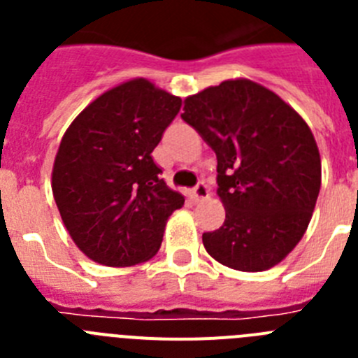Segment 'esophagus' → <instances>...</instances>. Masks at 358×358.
<instances>
[{
    "label": "esophagus",
    "instance_id": "esophagus-1",
    "mask_svg": "<svg viewBox=\"0 0 358 358\" xmlns=\"http://www.w3.org/2000/svg\"><path fill=\"white\" fill-rule=\"evenodd\" d=\"M208 195H210V189H208L206 182H199V185L192 189V199H194L195 202L202 201V199H206Z\"/></svg>",
    "mask_w": 358,
    "mask_h": 358
}]
</instances>
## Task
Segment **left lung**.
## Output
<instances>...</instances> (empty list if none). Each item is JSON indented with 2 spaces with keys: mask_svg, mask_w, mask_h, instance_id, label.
Masks as SVG:
<instances>
[{
  "mask_svg": "<svg viewBox=\"0 0 358 358\" xmlns=\"http://www.w3.org/2000/svg\"><path fill=\"white\" fill-rule=\"evenodd\" d=\"M181 118L217 154L226 220L204 233L208 255L260 273L303 238L321 188V157L305 120L276 93L236 78L185 100Z\"/></svg>",
  "mask_w": 358,
  "mask_h": 358,
  "instance_id": "left-lung-1",
  "label": "left lung"
}]
</instances>
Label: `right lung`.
<instances>
[{"mask_svg":"<svg viewBox=\"0 0 358 358\" xmlns=\"http://www.w3.org/2000/svg\"><path fill=\"white\" fill-rule=\"evenodd\" d=\"M179 109L181 98L134 78L100 94L62 136L53 197L73 242L96 264L150 260L169 217L185 204L152 159Z\"/></svg>","mask_w":358,"mask_h":358,"instance_id":"add662e5","label":"right lung"}]
</instances>
